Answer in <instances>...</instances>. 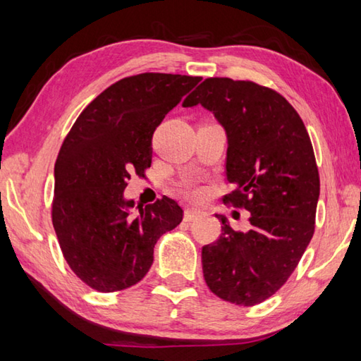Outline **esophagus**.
<instances>
[{"mask_svg":"<svg viewBox=\"0 0 361 361\" xmlns=\"http://www.w3.org/2000/svg\"><path fill=\"white\" fill-rule=\"evenodd\" d=\"M202 216V212L197 209H186L185 210V221H192V219Z\"/></svg>","mask_w":361,"mask_h":361,"instance_id":"obj_1","label":"esophagus"}]
</instances>
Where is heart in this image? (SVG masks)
<instances>
[{
    "mask_svg": "<svg viewBox=\"0 0 361 361\" xmlns=\"http://www.w3.org/2000/svg\"><path fill=\"white\" fill-rule=\"evenodd\" d=\"M191 194H197V191H195V189H191Z\"/></svg>",
    "mask_w": 361,
    "mask_h": 361,
    "instance_id": "1",
    "label": "heart"
}]
</instances>
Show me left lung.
<instances>
[{
	"instance_id": "8db88e82",
	"label": "left lung",
	"mask_w": 361,
	"mask_h": 361,
	"mask_svg": "<svg viewBox=\"0 0 361 361\" xmlns=\"http://www.w3.org/2000/svg\"><path fill=\"white\" fill-rule=\"evenodd\" d=\"M202 105L228 138L224 202L250 212V229L215 215L219 239L202 248V271L218 298L255 305L295 271L314 235L319 169L302 119L276 90L252 81L209 78L183 103Z\"/></svg>"
}]
</instances>
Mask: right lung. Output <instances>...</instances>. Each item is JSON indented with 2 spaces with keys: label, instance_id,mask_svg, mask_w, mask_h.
Wrapping results in <instances>:
<instances>
[{
  "label": "right lung",
  "instance_id": "obj_1",
  "mask_svg": "<svg viewBox=\"0 0 361 361\" xmlns=\"http://www.w3.org/2000/svg\"><path fill=\"white\" fill-rule=\"evenodd\" d=\"M197 76L143 73L121 79L79 114L60 148L52 224L71 271L100 293L126 290L149 271L159 237L183 209L164 197H124L132 173L151 166L152 133L199 84Z\"/></svg>",
  "mask_w": 361,
  "mask_h": 361
}]
</instances>
